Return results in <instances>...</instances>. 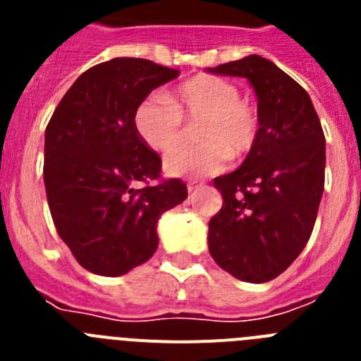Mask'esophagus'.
I'll return each instance as SVG.
<instances>
[{"mask_svg": "<svg viewBox=\"0 0 361 361\" xmlns=\"http://www.w3.org/2000/svg\"><path fill=\"white\" fill-rule=\"evenodd\" d=\"M202 184L204 183H200V180H190V183H188V191H190V193H191V191H195L197 188L202 186Z\"/></svg>", "mask_w": 361, "mask_h": 361, "instance_id": "34e87169", "label": "esophagus"}]
</instances>
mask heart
<instances>
[{
  "label": "heart",
  "instance_id": "1",
  "mask_svg": "<svg viewBox=\"0 0 361 361\" xmlns=\"http://www.w3.org/2000/svg\"><path fill=\"white\" fill-rule=\"evenodd\" d=\"M184 121H200L195 135L202 142L168 153L164 168L170 175L216 173L228 157L247 155L260 133L257 108L240 99L233 82L215 75H197L164 97L145 99L133 116L139 137L157 152H168L183 141Z\"/></svg>",
  "mask_w": 361,
  "mask_h": 361
}]
</instances>
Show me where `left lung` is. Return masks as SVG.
Masks as SVG:
<instances>
[{
  "label": "left lung",
  "instance_id": "obj_1",
  "mask_svg": "<svg viewBox=\"0 0 361 361\" xmlns=\"http://www.w3.org/2000/svg\"><path fill=\"white\" fill-rule=\"evenodd\" d=\"M212 73L245 78L260 133L233 173L213 180L222 208L209 220V255L235 279L262 283L296 260L311 237L325 183V135L307 92L275 63L247 56Z\"/></svg>",
  "mask_w": 361,
  "mask_h": 361
}]
</instances>
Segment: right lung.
<instances>
[{
	"instance_id": "obj_1",
	"label": "right lung",
	"mask_w": 361,
	"mask_h": 361,
	"mask_svg": "<svg viewBox=\"0 0 361 361\" xmlns=\"http://www.w3.org/2000/svg\"><path fill=\"white\" fill-rule=\"evenodd\" d=\"M177 75L139 57L99 63L70 86L47 124L43 178L54 226L95 275L121 276L149 260L159 216L188 197L180 178H161V157L133 123L149 92Z\"/></svg>"
}]
</instances>
